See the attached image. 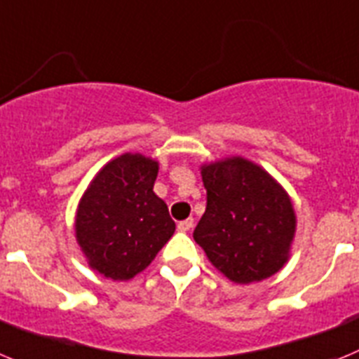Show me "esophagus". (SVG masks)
<instances>
[{
  "label": "esophagus",
  "instance_id": "1",
  "mask_svg": "<svg viewBox=\"0 0 359 359\" xmlns=\"http://www.w3.org/2000/svg\"><path fill=\"white\" fill-rule=\"evenodd\" d=\"M177 229H179L180 232L191 231V229H193V218H187V219H184V222H179Z\"/></svg>",
  "mask_w": 359,
  "mask_h": 359
}]
</instances>
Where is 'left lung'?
I'll return each mask as SVG.
<instances>
[{
	"instance_id": "obj_1",
	"label": "left lung",
	"mask_w": 359,
	"mask_h": 359,
	"mask_svg": "<svg viewBox=\"0 0 359 359\" xmlns=\"http://www.w3.org/2000/svg\"><path fill=\"white\" fill-rule=\"evenodd\" d=\"M208 208L193 238L236 284L268 279L288 263L297 216L283 186L241 156L200 166Z\"/></svg>"
}]
</instances>
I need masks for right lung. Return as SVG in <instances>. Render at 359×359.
<instances>
[{"label": "right lung", "instance_id": "right-lung-1", "mask_svg": "<svg viewBox=\"0 0 359 359\" xmlns=\"http://www.w3.org/2000/svg\"><path fill=\"white\" fill-rule=\"evenodd\" d=\"M159 163L143 154L109 161L83 191L75 238L89 266L112 280H128L156 259L175 232L168 205L154 193Z\"/></svg>", "mask_w": 359, "mask_h": 359}]
</instances>
